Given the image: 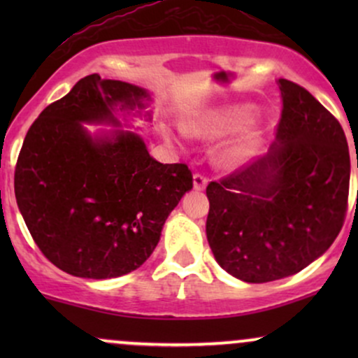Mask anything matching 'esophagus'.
Returning <instances> with one entry per match:
<instances>
[{
	"mask_svg": "<svg viewBox=\"0 0 358 358\" xmlns=\"http://www.w3.org/2000/svg\"><path fill=\"white\" fill-rule=\"evenodd\" d=\"M207 183H208V180L205 178L203 175H200V173L193 175V188H195V190H203V188L207 187Z\"/></svg>",
	"mask_w": 358,
	"mask_h": 358,
	"instance_id": "34e87169",
	"label": "esophagus"
}]
</instances>
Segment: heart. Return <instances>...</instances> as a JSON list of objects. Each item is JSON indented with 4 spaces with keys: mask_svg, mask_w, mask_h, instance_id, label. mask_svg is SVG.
I'll list each match as a JSON object with an SVG mask.
<instances>
[{
    "mask_svg": "<svg viewBox=\"0 0 358 358\" xmlns=\"http://www.w3.org/2000/svg\"><path fill=\"white\" fill-rule=\"evenodd\" d=\"M242 117H245V110H222V113H208L203 116L193 119L188 124V131L193 136L199 138H217L220 134L232 129ZM259 145V133L254 129H248L241 133L231 141L225 143L219 150L220 165L234 168L256 153Z\"/></svg>",
    "mask_w": 358,
    "mask_h": 358,
    "instance_id": "1",
    "label": "heart"
}]
</instances>
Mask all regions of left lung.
I'll return each mask as SVG.
<instances>
[{
  "label": "left lung",
  "instance_id": "1",
  "mask_svg": "<svg viewBox=\"0 0 358 358\" xmlns=\"http://www.w3.org/2000/svg\"><path fill=\"white\" fill-rule=\"evenodd\" d=\"M276 143L250 165L210 182L207 239L220 268L245 282L296 274L342 231L350 155L334 114L279 79Z\"/></svg>",
  "mask_w": 358,
  "mask_h": 358
}]
</instances>
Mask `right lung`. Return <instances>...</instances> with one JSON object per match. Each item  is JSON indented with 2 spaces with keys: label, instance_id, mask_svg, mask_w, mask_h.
I'll return each mask as SVG.
<instances>
[{
  "label": "right lung",
  "instance_id": "obj_1",
  "mask_svg": "<svg viewBox=\"0 0 358 358\" xmlns=\"http://www.w3.org/2000/svg\"><path fill=\"white\" fill-rule=\"evenodd\" d=\"M145 99L138 85L92 73L47 106L24 136L16 203L43 256L72 276L108 279L138 269L192 190L188 166L156 162L133 131L92 138L82 124L119 126L116 110L143 109Z\"/></svg>",
  "mask_w": 358,
  "mask_h": 358
}]
</instances>
